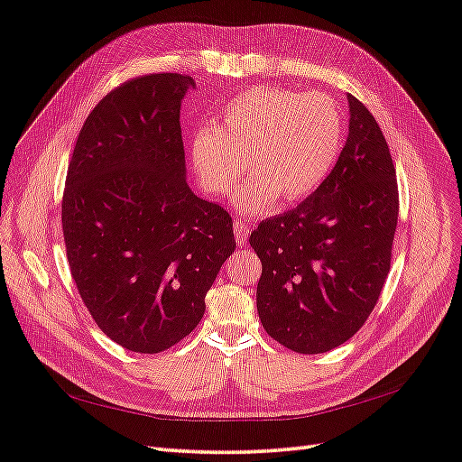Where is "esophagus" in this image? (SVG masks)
<instances>
[{
	"instance_id": "obj_1",
	"label": "esophagus",
	"mask_w": 462,
	"mask_h": 462,
	"mask_svg": "<svg viewBox=\"0 0 462 462\" xmlns=\"http://www.w3.org/2000/svg\"><path fill=\"white\" fill-rule=\"evenodd\" d=\"M233 231H235L236 243H239V245H246L248 231H251V227H248V223H245V221H235Z\"/></svg>"
}]
</instances>
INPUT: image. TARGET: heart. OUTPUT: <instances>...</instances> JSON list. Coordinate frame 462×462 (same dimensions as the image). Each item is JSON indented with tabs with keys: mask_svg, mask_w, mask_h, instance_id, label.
<instances>
[{
	"mask_svg": "<svg viewBox=\"0 0 462 462\" xmlns=\"http://www.w3.org/2000/svg\"><path fill=\"white\" fill-rule=\"evenodd\" d=\"M344 134L342 110L332 97L256 87L221 110L216 128L194 134L192 165L209 196L226 198L248 163L254 180L236 206L264 211L278 196L293 204L317 192L338 161Z\"/></svg>",
	"mask_w": 462,
	"mask_h": 462,
	"instance_id": "heart-1",
	"label": "heart"
}]
</instances>
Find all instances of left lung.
<instances>
[{
    "label": "left lung",
    "instance_id": "1",
    "mask_svg": "<svg viewBox=\"0 0 462 462\" xmlns=\"http://www.w3.org/2000/svg\"><path fill=\"white\" fill-rule=\"evenodd\" d=\"M334 169L297 208L248 236L262 262L256 309L273 340L297 354L347 342L375 309L398 219L393 157L375 116L354 95Z\"/></svg>",
    "mask_w": 462,
    "mask_h": 462
}]
</instances>
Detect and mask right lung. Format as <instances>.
I'll return each mask as SVG.
<instances>
[{"label": "right lung", "mask_w": 462, "mask_h": 462, "mask_svg": "<svg viewBox=\"0 0 462 462\" xmlns=\"http://www.w3.org/2000/svg\"><path fill=\"white\" fill-rule=\"evenodd\" d=\"M182 73L112 89L87 116L68 167L61 229L71 278L97 327L138 354L189 336L235 251L233 221L186 184Z\"/></svg>", "instance_id": "1"}]
</instances>
